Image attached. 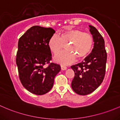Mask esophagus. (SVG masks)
I'll use <instances>...</instances> for the list:
<instances>
[{
    "instance_id": "1",
    "label": "esophagus",
    "mask_w": 120,
    "mask_h": 120,
    "mask_svg": "<svg viewBox=\"0 0 120 120\" xmlns=\"http://www.w3.org/2000/svg\"><path fill=\"white\" fill-rule=\"evenodd\" d=\"M60 67H61V69L62 70H65L67 69V67L64 65H61Z\"/></svg>"
}]
</instances>
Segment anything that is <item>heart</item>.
<instances>
[{
	"label": "heart",
	"mask_w": 120,
	"mask_h": 120,
	"mask_svg": "<svg viewBox=\"0 0 120 120\" xmlns=\"http://www.w3.org/2000/svg\"><path fill=\"white\" fill-rule=\"evenodd\" d=\"M94 44L92 35L87 32H83L78 29H70L62 32L58 36L54 34L48 42L50 50L57 54L67 45L68 51L58 54L54 60L61 64H68L75 61V58H83L91 52Z\"/></svg>",
	"instance_id": "obj_1"
}]
</instances>
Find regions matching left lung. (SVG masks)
Instances as JSON below:
<instances>
[{"instance_id":"left-lung-1","label":"left lung","mask_w":120,"mask_h":120,"mask_svg":"<svg viewBox=\"0 0 120 120\" xmlns=\"http://www.w3.org/2000/svg\"><path fill=\"white\" fill-rule=\"evenodd\" d=\"M89 26L94 41L92 53L81 63L71 66L75 72L71 87L80 95H87L94 92L103 82L105 74L107 54L104 40L96 28Z\"/></svg>"}]
</instances>
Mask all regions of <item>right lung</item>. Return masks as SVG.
I'll list each match as a JSON object with an SVG mask.
<instances>
[{"label": "right lung", "instance_id": "obj_1", "mask_svg": "<svg viewBox=\"0 0 120 120\" xmlns=\"http://www.w3.org/2000/svg\"><path fill=\"white\" fill-rule=\"evenodd\" d=\"M56 31L52 28L33 26L19 40L16 64L21 84L38 95L52 89L60 64L50 62L52 53L48 42Z\"/></svg>", "mask_w": 120, "mask_h": 120}]
</instances>
